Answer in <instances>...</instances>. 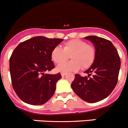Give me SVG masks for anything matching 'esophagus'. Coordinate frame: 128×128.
I'll list each match as a JSON object with an SVG mask.
<instances>
[{
    "mask_svg": "<svg viewBox=\"0 0 128 128\" xmlns=\"http://www.w3.org/2000/svg\"><path fill=\"white\" fill-rule=\"evenodd\" d=\"M66 74V72H61V76H64Z\"/></svg>",
    "mask_w": 128,
    "mask_h": 128,
    "instance_id": "esophagus-1",
    "label": "esophagus"
}]
</instances>
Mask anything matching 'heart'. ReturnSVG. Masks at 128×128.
<instances>
[{
	"label": "heart",
	"mask_w": 128,
	"mask_h": 128,
	"mask_svg": "<svg viewBox=\"0 0 128 128\" xmlns=\"http://www.w3.org/2000/svg\"><path fill=\"white\" fill-rule=\"evenodd\" d=\"M72 59L70 62L62 64L69 56ZM96 57V50L93 46L88 45L80 40H71L63 44V48L57 46L51 52V58L55 63L59 65L58 71L63 72L77 71L81 68L86 70L92 66Z\"/></svg>",
	"instance_id": "1"
}]
</instances>
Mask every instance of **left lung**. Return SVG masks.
<instances>
[{"mask_svg":"<svg viewBox=\"0 0 128 128\" xmlns=\"http://www.w3.org/2000/svg\"><path fill=\"white\" fill-rule=\"evenodd\" d=\"M84 38L95 45L96 57L92 66L84 71L88 76L75 74L71 88L82 100L95 103L107 97L116 86L120 60L118 50L109 40L96 36Z\"/></svg>","mask_w":128,"mask_h":128,"instance_id":"left-lung-1","label":"left lung"}]
</instances>
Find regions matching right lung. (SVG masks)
Returning <instances> with one entry per match:
<instances>
[{
	"instance_id": "obj_1",
	"label": "right lung",
	"mask_w": 128,
	"mask_h": 128,
	"mask_svg": "<svg viewBox=\"0 0 128 128\" xmlns=\"http://www.w3.org/2000/svg\"><path fill=\"white\" fill-rule=\"evenodd\" d=\"M62 41L35 36L20 43L13 51L9 60L12 85L24 102L42 105L54 95L61 74L45 72L55 68L51 52Z\"/></svg>"
}]
</instances>
